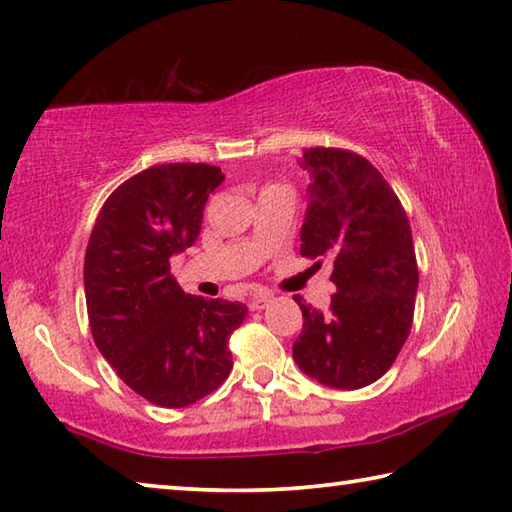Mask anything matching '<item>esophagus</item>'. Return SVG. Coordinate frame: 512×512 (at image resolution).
<instances>
[{
	"mask_svg": "<svg viewBox=\"0 0 512 512\" xmlns=\"http://www.w3.org/2000/svg\"><path fill=\"white\" fill-rule=\"evenodd\" d=\"M271 293H255V296L253 298H250V302H248V305H250V309H264L266 305H268V302H271Z\"/></svg>",
	"mask_w": 512,
	"mask_h": 512,
	"instance_id": "1",
	"label": "esophagus"
}]
</instances>
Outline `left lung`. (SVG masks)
<instances>
[{
    "label": "left lung",
    "instance_id": "obj_1",
    "mask_svg": "<svg viewBox=\"0 0 512 512\" xmlns=\"http://www.w3.org/2000/svg\"><path fill=\"white\" fill-rule=\"evenodd\" d=\"M300 167L311 178L300 253L332 259L336 293L325 314L293 296L305 318L293 359L320 384L354 391L384 375L409 339L418 293L411 225L363 155L316 146Z\"/></svg>",
    "mask_w": 512,
    "mask_h": 512
}]
</instances>
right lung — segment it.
<instances>
[{
    "label": "right lung",
    "instance_id": "obj_1",
    "mask_svg": "<svg viewBox=\"0 0 512 512\" xmlns=\"http://www.w3.org/2000/svg\"><path fill=\"white\" fill-rule=\"evenodd\" d=\"M221 183L212 164L144 169L108 196L85 250L94 343L128 388L167 409L194 404L228 379L230 334L248 314L241 302L189 296L171 275V255L194 244Z\"/></svg>",
    "mask_w": 512,
    "mask_h": 512
}]
</instances>
